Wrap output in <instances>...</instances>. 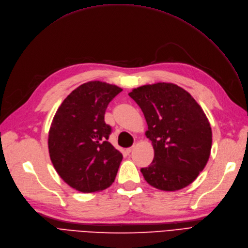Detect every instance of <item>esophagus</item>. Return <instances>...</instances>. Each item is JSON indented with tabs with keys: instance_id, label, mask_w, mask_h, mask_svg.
<instances>
[{
	"instance_id": "esophagus-1",
	"label": "esophagus",
	"mask_w": 248,
	"mask_h": 248,
	"mask_svg": "<svg viewBox=\"0 0 248 248\" xmlns=\"http://www.w3.org/2000/svg\"><path fill=\"white\" fill-rule=\"evenodd\" d=\"M132 150H133V146L128 147V148H126V153H127V154H130V153L132 152Z\"/></svg>"
}]
</instances>
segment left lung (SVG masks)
<instances>
[{"label": "left lung", "instance_id": "1", "mask_svg": "<svg viewBox=\"0 0 248 248\" xmlns=\"http://www.w3.org/2000/svg\"><path fill=\"white\" fill-rule=\"evenodd\" d=\"M129 96L141 108L148 126L146 137L155 150L152 164L140 169L146 182L166 191L192 183L212 148V129L201 106L173 83L143 85Z\"/></svg>", "mask_w": 248, "mask_h": 248}]
</instances>
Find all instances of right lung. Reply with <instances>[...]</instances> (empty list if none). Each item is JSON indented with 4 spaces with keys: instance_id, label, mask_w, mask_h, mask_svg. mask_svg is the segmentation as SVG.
<instances>
[{
    "instance_id": "obj_1",
    "label": "right lung",
    "mask_w": 248,
    "mask_h": 248,
    "mask_svg": "<svg viewBox=\"0 0 248 248\" xmlns=\"http://www.w3.org/2000/svg\"><path fill=\"white\" fill-rule=\"evenodd\" d=\"M122 88L101 81L83 83L69 94L53 119L48 152L56 171L74 189L95 192L110 186L123 158L108 141V105Z\"/></svg>"
}]
</instances>
